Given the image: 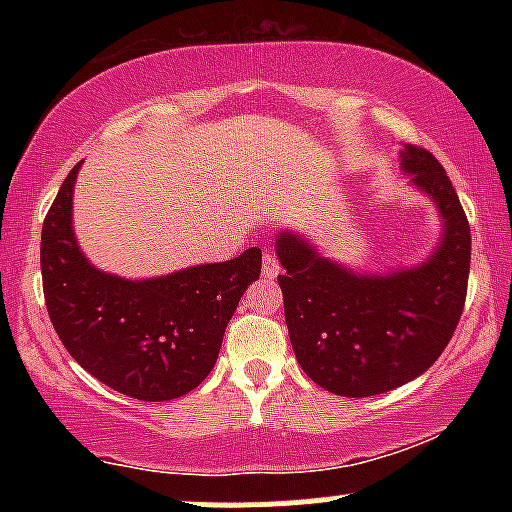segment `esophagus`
<instances>
[{
	"instance_id": "1",
	"label": "esophagus",
	"mask_w": 512,
	"mask_h": 512,
	"mask_svg": "<svg viewBox=\"0 0 512 512\" xmlns=\"http://www.w3.org/2000/svg\"><path fill=\"white\" fill-rule=\"evenodd\" d=\"M279 269H281V264H279V260H276L274 252H264V257H262V276H267V279H274V276L279 274Z\"/></svg>"
}]
</instances>
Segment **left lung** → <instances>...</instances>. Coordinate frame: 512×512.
I'll list each match as a JSON object with an SVG mask.
<instances>
[{
	"label": "left lung",
	"mask_w": 512,
	"mask_h": 512,
	"mask_svg": "<svg viewBox=\"0 0 512 512\" xmlns=\"http://www.w3.org/2000/svg\"><path fill=\"white\" fill-rule=\"evenodd\" d=\"M411 180L436 199L445 236L426 264L387 276H356L281 233L276 255L293 354L313 383L342 397H370L421 375L457 330L472 260V233L438 158L402 151Z\"/></svg>",
	"instance_id": "left-lung-1"
}]
</instances>
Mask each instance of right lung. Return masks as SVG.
<instances>
[{
  "mask_svg": "<svg viewBox=\"0 0 512 512\" xmlns=\"http://www.w3.org/2000/svg\"><path fill=\"white\" fill-rule=\"evenodd\" d=\"M69 170L43 221L40 269L48 315L64 349L122 395L168 402L214 368L240 296L262 272V250L161 279L125 281L93 269L72 233Z\"/></svg>",
  "mask_w": 512,
  "mask_h": 512,
  "instance_id": "1",
  "label": "right lung"
}]
</instances>
